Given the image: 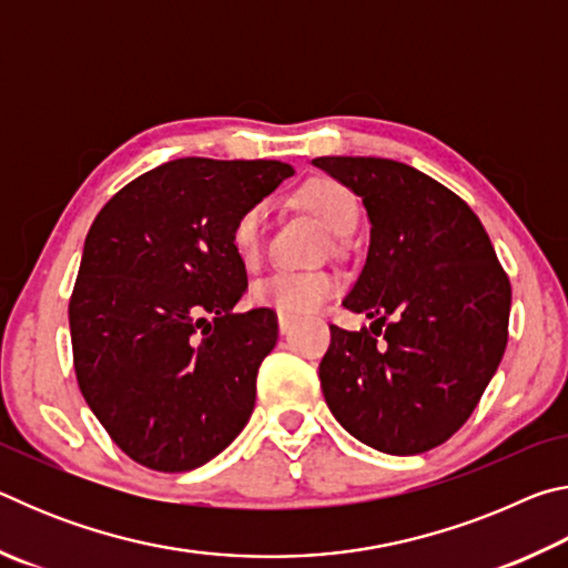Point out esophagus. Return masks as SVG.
Instances as JSON below:
<instances>
[{
    "instance_id": "34e87169",
    "label": "esophagus",
    "mask_w": 568,
    "mask_h": 568,
    "mask_svg": "<svg viewBox=\"0 0 568 568\" xmlns=\"http://www.w3.org/2000/svg\"><path fill=\"white\" fill-rule=\"evenodd\" d=\"M295 325V318H291V315H283V313H277V331H281L283 335L291 331Z\"/></svg>"
}]
</instances>
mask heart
<instances>
[{
    "label": "heart",
    "mask_w": 568,
    "mask_h": 568,
    "mask_svg": "<svg viewBox=\"0 0 568 568\" xmlns=\"http://www.w3.org/2000/svg\"><path fill=\"white\" fill-rule=\"evenodd\" d=\"M295 203L307 213L315 215L321 223L331 230L333 235H351L361 217L358 197L341 185L338 180L315 178L307 180L297 190ZM265 225H267V207L265 203H255L245 207L235 217L230 227V245H233L240 263L255 265L261 261L263 243H265ZM341 291L338 277L331 273H295V271H277L255 281L250 287V301L263 307H273L275 313L283 315H311L333 301Z\"/></svg>",
    "instance_id": "1"
}]
</instances>
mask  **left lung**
<instances>
[{
	"mask_svg": "<svg viewBox=\"0 0 568 568\" xmlns=\"http://www.w3.org/2000/svg\"><path fill=\"white\" fill-rule=\"evenodd\" d=\"M313 165L368 213V257L343 305L376 318L361 333L331 325L325 403L361 444L423 454L464 426L491 383L508 341L511 283L474 210L434 178L386 158Z\"/></svg>",
	"mask_w": 568,
	"mask_h": 568,
	"instance_id": "obj_1",
	"label": "left lung"
}]
</instances>
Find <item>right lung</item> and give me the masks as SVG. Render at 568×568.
<instances>
[{"label":"right lung","mask_w":568,"mask_h":568,"mask_svg":"<svg viewBox=\"0 0 568 568\" xmlns=\"http://www.w3.org/2000/svg\"><path fill=\"white\" fill-rule=\"evenodd\" d=\"M277 160L180 158L124 185L84 240L70 301L77 383L132 460L180 474L215 458L255 408L275 348L230 227L293 175Z\"/></svg>","instance_id":"1"}]
</instances>
